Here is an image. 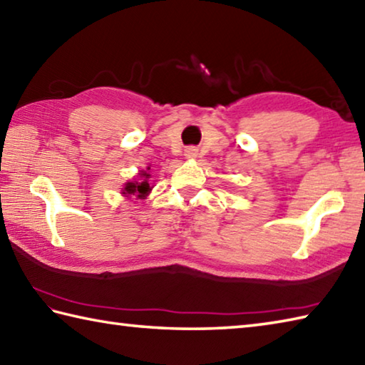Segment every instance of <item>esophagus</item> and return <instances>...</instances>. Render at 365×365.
<instances>
[{"label": "esophagus", "instance_id": "34e87169", "mask_svg": "<svg viewBox=\"0 0 365 365\" xmlns=\"http://www.w3.org/2000/svg\"><path fill=\"white\" fill-rule=\"evenodd\" d=\"M184 155L187 157V159H195V157L198 155V150L195 148H187L184 150Z\"/></svg>", "mask_w": 365, "mask_h": 365}]
</instances>
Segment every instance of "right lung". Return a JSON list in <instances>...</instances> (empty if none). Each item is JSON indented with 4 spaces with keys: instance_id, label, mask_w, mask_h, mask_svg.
Wrapping results in <instances>:
<instances>
[{
    "instance_id": "obj_1",
    "label": "right lung",
    "mask_w": 365,
    "mask_h": 365,
    "mask_svg": "<svg viewBox=\"0 0 365 365\" xmlns=\"http://www.w3.org/2000/svg\"><path fill=\"white\" fill-rule=\"evenodd\" d=\"M148 170H150L148 167ZM140 180L138 181H132V182H127L125 185H123L122 189V194L132 198V197H136V198H146L149 195V192L153 190V185L149 184V178H150V173L149 171H140Z\"/></svg>"
}]
</instances>
